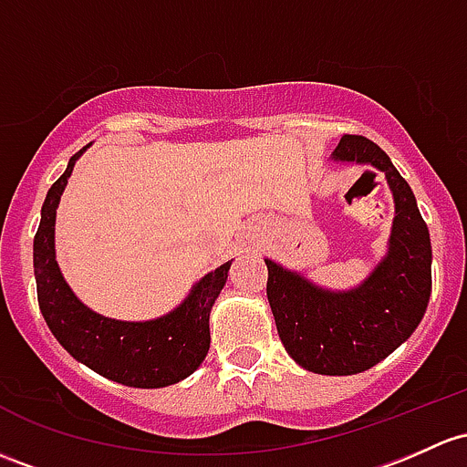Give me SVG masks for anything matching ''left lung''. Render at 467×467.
I'll return each mask as SVG.
<instances>
[{"mask_svg":"<svg viewBox=\"0 0 467 467\" xmlns=\"http://www.w3.org/2000/svg\"><path fill=\"white\" fill-rule=\"evenodd\" d=\"M333 159L369 163L385 171L396 217L389 254L360 288L328 293L266 259L279 340L313 374L351 376L371 369L416 331L431 291V244L414 192L389 156L365 136L345 134Z\"/></svg>","mask_w":467,"mask_h":467,"instance_id":"obj_1","label":"left lung"}]
</instances>
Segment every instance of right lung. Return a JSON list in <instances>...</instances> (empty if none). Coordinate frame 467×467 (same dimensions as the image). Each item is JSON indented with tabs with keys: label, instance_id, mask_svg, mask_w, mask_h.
<instances>
[{
	"label": "right lung",
	"instance_id": "add662e5",
	"mask_svg": "<svg viewBox=\"0 0 467 467\" xmlns=\"http://www.w3.org/2000/svg\"><path fill=\"white\" fill-rule=\"evenodd\" d=\"M80 154L82 150L71 156L65 174L51 185L42 205L33 242L39 311L57 342L96 374L140 389L174 385L199 369L210 349V308L223 288L230 262L205 275L192 296L159 320L118 322L87 308L62 279L53 248L57 201Z\"/></svg>",
	"mask_w": 467,
	"mask_h": 467
}]
</instances>
